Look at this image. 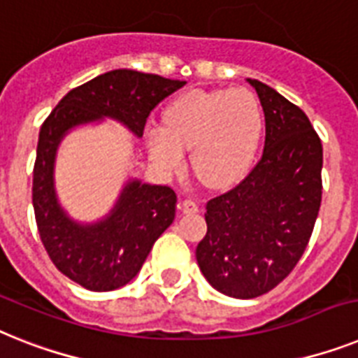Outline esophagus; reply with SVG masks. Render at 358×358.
Wrapping results in <instances>:
<instances>
[{
  "mask_svg": "<svg viewBox=\"0 0 358 358\" xmlns=\"http://www.w3.org/2000/svg\"><path fill=\"white\" fill-rule=\"evenodd\" d=\"M181 210L185 212V214H194V212H197L196 201L182 199V201H181Z\"/></svg>",
  "mask_w": 358,
  "mask_h": 358,
  "instance_id": "esophagus-1",
  "label": "esophagus"
}]
</instances>
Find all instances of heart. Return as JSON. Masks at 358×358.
<instances>
[{
  "mask_svg": "<svg viewBox=\"0 0 358 358\" xmlns=\"http://www.w3.org/2000/svg\"><path fill=\"white\" fill-rule=\"evenodd\" d=\"M262 128V108L249 90L190 91L170 104L164 126L148 129V153L162 176H173L185 166V150H190L197 179L225 188L249 170Z\"/></svg>",
  "mask_w": 358,
  "mask_h": 358,
  "instance_id": "heart-1",
  "label": "heart"
}]
</instances>
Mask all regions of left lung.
<instances>
[{"instance_id":"1","label":"left lung","mask_w":358,"mask_h":358,"mask_svg":"<svg viewBox=\"0 0 358 358\" xmlns=\"http://www.w3.org/2000/svg\"><path fill=\"white\" fill-rule=\"evenodd\" d=\"M265 115L264 153L232 190L206 203L196 258L212 287L262 296L302 258L322 203V143L302 109L250 80Z\"/></svg>"}]
</instances>
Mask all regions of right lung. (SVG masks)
Returning a JSON list of instances; mask_svg holds the SVG:
<instances>
[{"label":"right lung","instance_id":"1","mask_svg":"<svg viewBox=\"0 0 358 358\" xmlns=\"http://www.w3.org/2000/svg\"><path fill=\"white\" fill-rule=\"evenodd\" d=\"M185 84L182 80L141 71H109L71 90L41 124L32 172L38 232L56 268L82 287L113 291L135 278L153 243L172 225L177 196L170 186L131 181L124 186L106 220L80 225L62 210L56 199L52 182L56 148L67 129L102 117L120 120L143 137L153 108Z\"/></svg>","mask_w":358,"mask_h":358}]
</instances>
